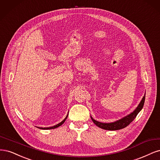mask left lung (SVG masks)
<instances>
[{
	"label": "left lung",
	"instance_id": "obj_1",
	"mask_svg": "<svg viewBox=\"0 0 160 160\" xmlns=\"http://www.w3.org/2000/svg\"><path fill=\"white\" fill-rule=\"evenodd\" d=\"M145 97H146V94H144V96L142 98L140 104H138V106H137L136 109L132 112H131L130 114H128L123 118H121V119L116 120L114 122L102 123V122L95 120L92 116H91V119L92 122H93L98 127H99L102 129H104V130H121V129L124 128L130 124V123L135 119L136 117L138 114V113L142 110L144 104V102H145Z\"/></svg>",
	"mask_w": 160,
	"mask_h": 160
}]
</instances>
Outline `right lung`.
I'll return each instance as SVG.
<instances>
[{"label":"right lung","instance_id":"right-lung-1","mask_svg":"<svg viewBox=\"0 0 160 160\" xmlns=\"http://www.w3.org/2000/svg\"><path fill=\"white\" fill-rule=\"evenodd\" d=\"M68 114H67V116H66V118H64V119L61 122H60L59 123H58V124H56V125L54 126L48 127V128H41V127H37V128H40V129H42V130H51V129H55V128H58L59 126H60L61 125H62L63 123H64V122H65L66 120L67 119V118H68Z\"/></svg>","mask_w":160,"mask_h":160}]
</instances>
